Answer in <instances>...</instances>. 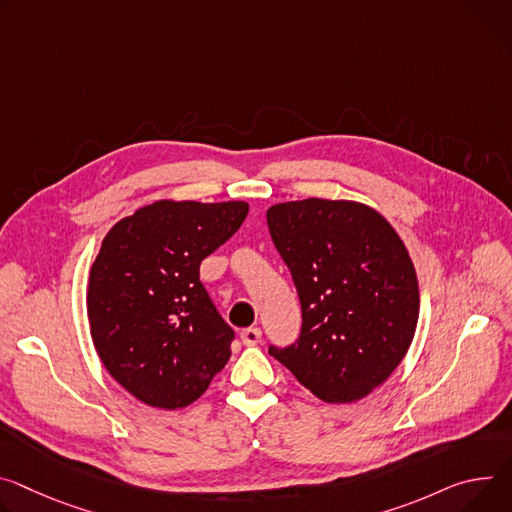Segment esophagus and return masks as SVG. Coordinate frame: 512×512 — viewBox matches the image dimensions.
<instances>
[{"mask_svg":"<svg viewBox=\"0 0 512 512\" xmlns=\"http://www.w3.org/2000/svg\"><path fill=\"white\" fill-rule=\"evenodd\" d=\"M241 341L245 345H257L261 341V329L259 327H249L241 331Z\"/></svg>","mask_w":512,"mask_h":512,"instance_id":"obj_1","label":"esophagus"}]
</instances>
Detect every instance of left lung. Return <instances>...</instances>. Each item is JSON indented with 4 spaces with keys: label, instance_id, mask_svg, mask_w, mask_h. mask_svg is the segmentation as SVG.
<instances>
[{
    "label": "left lung",
    "instance_id": "1",
    "mask_svg": "<svg viewBox=\"0 0 512 512\" xmlns=\"http://www.w3.org/2000/svg\"><path fill=\"white\" fill-rule=\"evenodd\" d=\"M267 226L302 306L296 343L269 353L324 402L367 396L416 331L418 282L402 239L380 212L347 200L275 204Z\"/></svg>",
    "mask_w": 512,
    "mask_h": 512
}]
</instances>
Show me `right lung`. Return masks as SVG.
Segmentation results:
<instances>
[{"label":"right lung","instance_id":"add662e5","mask_svg":"<svg viewBox=\"0 0 512 512\" xmlns=\"http://www.w3.org/2000/svg\"><path fill=\"white\" fill-rule=\"evenodd\" d=\"M245 202L161 200L116 222L91 265L87 316L110 376L141 402L198 400L235 339L200 282V263L247 218Z\"/></svg>","mask_w":512,"mask_h":512}]
</instances>
